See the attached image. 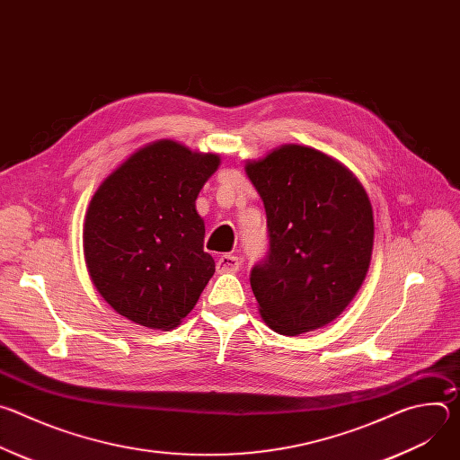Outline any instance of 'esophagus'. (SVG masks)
I'll list each match as a JSON object with an SVG mask.
<instances>
[{
    "label": "esophagus",
    "instance_id": "obj_1",
    "mask_svg": "<svg viewBox=\"0 0 460 460\" xmlns=\"http://www.w3.org/2000/svg\"><path fill=\"white\" fill-rule=\"evenodd\" d=\"M242 268V261L234 254H222L217 260V270L218 273H234Z\"/></svg>",
    "mask_w": 460,
    "mask_h": 460
}]
</instances>
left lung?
Segmentation results:
<instances>
[{"mask_svg": "<svg viewBox=\"0 0 460 460\" xmlns=\"http://www.w3.org/2000/svg\"><path fill=\"white\" fill-rule=\"evenodd\" d=\"M264 202L270 254L251 271L258 311L271 330L296 337L342 314L371 264L369 196L339 160L286 144L245 162Z\"/></svg>", "mask_w": 460, "mask_h": 460, "instance_id": "1", "label": "left lung"}]
</instances>
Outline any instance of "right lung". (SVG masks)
<instances>
[{"label":"right lung","instance_id":"right-lung-1","mask_svg":"<svg viewBox=\"0 0 460 460\" xmlns=\"http://www.w3.org/2000/svg\"><path fill=\"white\" fill-rule=\"evenodd\" d=\"M220 155L174 140L128 155L96 189L84 226L89 277L127 320L169 332L192 311L215 273L196 199Z\"/></svg>","mask_w":460,"mask_h":460}]
</instances>
